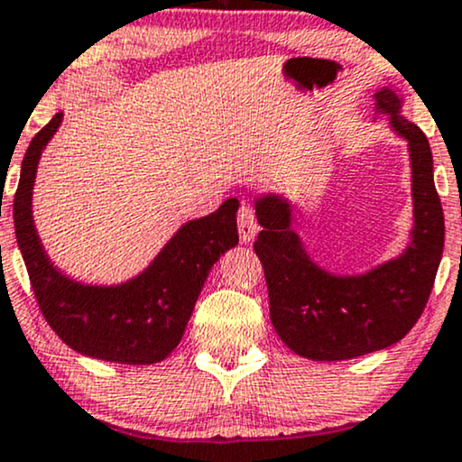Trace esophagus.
Masks as SVG:
<instances>
[{"label":"esophagus","instance_id":"34e87169","mask_svg":"<svg viewBox=\"0 0 462 462\" xmlns=\"http://www.w3.org/2000/svg\"><path fill=\"white\" fill-rule=\"evenodd\" d=\"M237 229L242 244H253L256 233H259V223H256L254 209L250 206H242L237 214Z\"/></svg>","mask_w":462,"mask_h":462}]
</instances>
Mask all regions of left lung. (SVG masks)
<instances>
[{
	"instance_id": "8db88e82",
	"label": "left lung",
	"mask_w": 462,
	"mask_h": 462,
	"mask_svg": "<svg viewBox=\"0 0 462 462\" xmlns=\"http://www.w3.org/2000/svg\"><path fill=\"white\" fill-rule=\"evenodd\" d=\"M374 121L388 118L410 152L414 225L403 253L363 273L331 272L305 250L284 195L254 199L263 226L254 253L265 269L272 325L310 361H348L403 339L420 319L441 263L446 226L427 135L403 116V97L391 85L374 93Z\"/></svg>"
}]
</instances>
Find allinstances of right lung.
<instances>
[{
    "label": "right lung",
    "mask_w": 462,
    "mask_h": 462,
    "mask_svg": "<svg viewBox=\"0 0 462 462\" xmlns=\"http://www.w3.org/2000/svg\"><path fill=\"white\" fill-rule=\"evenodd\" d=\"M61 123L63 112H57L29 143L12 212L42 314L78 355L123 365L163 361L182 339L209 269L239 242V201L231 197L217 212L187 220L148 267L125 282L87 284L69 278L46 254L32 208L42 152Z\"/></svg>",
    "instance_id": "add662e5"
}]
</instances>
